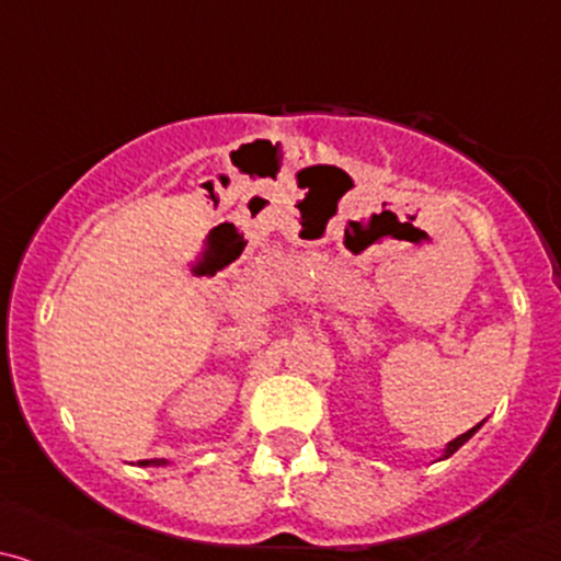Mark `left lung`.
Listing matches in <instances>:
<instances>
[{
  "label": "left lung",
  "instance_id": "obj_1",
  "mask_svg": "<svg viewBox=\"0 0 561 561\" xmlns=\"http://www.w3.org/2000/svg\"><path fill=\"white\" fill-rule=\"evenodd\" d=\"M481 427V422L477 424V427H471L469 432H463V435H460V437H456V439H450V443H448V448H445V453H443V458H450L453 456V453H456L458 448H460V445H463V443H469V439L473 437V432H477ZM443 458H439V460H443Z\"/></svg>",
  "mask_w": 561,
  "mask_h": 561
}]
</instances>
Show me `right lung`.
Instances as JSON below:
<instances>
[{"instance_id":"add662e5","label":"right lung","mask_w":561,"mask_h":561,"mask_svg":"<svg viewBox=\"0 0 561 561\" xmlns=\"http://www.w3.org/2000/svg\"><path fill=\"white\" fill-rule=\"evenodd\" d=\"M150 463H165V460H139V466H150Z\"/></svg>"}]
</instances>
